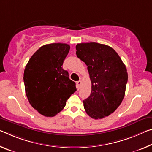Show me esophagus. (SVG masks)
<instances>
[{
    "mask_svg": "<svg viewBox=\"0 0 152 152\" xmlns=\"http://www.w3.org/2000/svg\"><path fill=\"white\" fill-rule=\"evenodd\" d=\"M80 85H81V80H78L76 82V88L78 90H79L80 88Z\"/></svg>",
    "mask_w": 152,
    "mask_h": 152,
    "instance_id": "1",
    "label": "esophagus"
}]
</instances>
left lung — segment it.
Here are the masks:
<instances>
[{"label": "left lung", "instance_id": "1", "mask_svg": "<svg viewBox=\"0 0 152 152\" xmlns=\"http://www.w3.org/2000/svg\"><path fill=\"white\" fill-rule=\"evenodd\" d=\"M76 55L85 62L90 76L91 93L83 101L86 114L95 120L112 114L123 100L128 73L118 54L109 46L80 43Z\"/></svg>", "mask_w": 152, "mask_h": 152}]
</instances>
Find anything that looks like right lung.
I'll use <instances>...</instances> for the list:
<instances>
[{
	"instance_id": "right-lung-1",
	"label": "right lung",
	"mask_w": 152,
	"mask_h": 152,
	"mask_svg": "<svg viewBox=\"0 0 152 152\" xmlns=\"http://www.w3.org/2000/svg\"><path fill=\"white\" fill-rule=\"evenodd\" d=\"M69 45H45L29 59L23 74L26 94L31 105L40 114L53 117L64 109L66 101L76 91L62 67L69 51Z\"/></svg>"
}]
</instances>
